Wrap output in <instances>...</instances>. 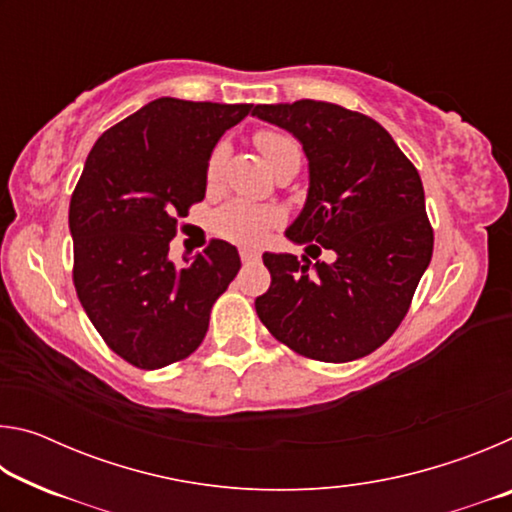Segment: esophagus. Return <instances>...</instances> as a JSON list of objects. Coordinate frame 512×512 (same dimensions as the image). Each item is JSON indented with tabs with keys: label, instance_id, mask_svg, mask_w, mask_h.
Masks as SVG:
<instances>
[{
	"label": "esophagus",
	"instance_id": "1",
	"mask_svg": "<svg viewBox=\"0 0 512 512\" xmlns=\"http://www.w3.org/2000/svg\"><path fill=\"white\" fill-rule=\"evenodd\" d=\"M239 257H241V262H244V264H250V262H257L259 253H257V250H253V248H241L239 250Z\"/></svg>",
	"mask_w": 512,
	"mask_h": 512
}]
</instances>
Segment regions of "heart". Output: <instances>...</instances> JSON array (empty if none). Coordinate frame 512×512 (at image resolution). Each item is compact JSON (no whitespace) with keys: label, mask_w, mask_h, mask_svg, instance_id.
Returning a JSON list of instances; mask_svg holds the SVG:
<instances>
[{"label":"heart","mask_w":512,"mask_h":512,"mask_svg":"<svg viewBox=\"0 0 512 512\" xmlns=\"http://www.w3.org/2000/svg\"><path fill=\"white\" fill-rule=\"evenodd\" d=\"M253 140L271 169H277L284 160L293 158V155H300L298 142L287 133L268 131V128H264V131L255 133ZM225 158H228V149H225L223 144L216 146L210 153V160H207V183L210 185L221 178ZM275 221L277 212L271 210V207L253 205L246 201H232L225 205L223 210L216 212L214 230L219 232L221 237L235 241V244L255 246Z\"/></svg>","instance_id":"heart-1"}]
</instances>
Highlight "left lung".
Returning <instances> with one entry per match:
<instances>
[{"label":"left lung","mask_w":512,"mask_h":512,"mask_svg":"<svg viewBox=\"0 0 512 512\" xmlns=\"http://www.w3.org/2000/svg\"><path fill=\"white\" fill-rule=\"evenodd\" d=\"M253 115L289 131L309 160L307 203L287 237L336 255L309 269L307 257L264 253L271 287L257 316L302 357H366L400 327L431 262L420 173L384 126L336 103H264Z\"/></svg>","instance_id":"obj_1"}]
</instances>
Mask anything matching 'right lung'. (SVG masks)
Segmentation results:
<instances>
[{
    "instance_id": "obj_1",
    "label": "right lung",
    "mask_w": 512,
    "mask_h": 512,
    "mask_svg": "<svg viewBox=\"0 0 512 512\" xmlns=\"http://www.w3.org/2000/svg\"><path fill=\"white\" fill-rule=\"evenodd\" d=\"M253 103L162 97L103 133L69 201L74 287L101 339L135 368L183 361L203 343L216 298L241 268L212 239L203 255L169 262L178 219L201 203L207 160Z\"/></svg>"
}]
</instances>
